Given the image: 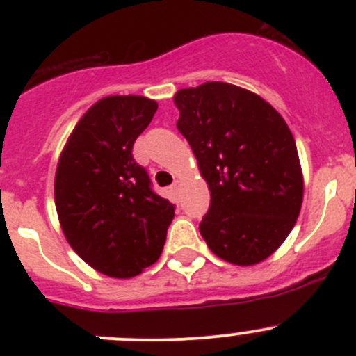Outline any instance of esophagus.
<instances>
[{
  "instance_id": "esophagus-1",
  "label": "esophagus",
  "mask_w": 356,
  "mask_h": 356,
  "mask_svg": "<svg viewBox=\"0 0 356 356\" xmlns=\"http://www.w3.org/2000/svg\"><path fill=\"white\" fill-rule=\"evenodd\" d=\"M181 181H174V184H172L170 186V189H172V191H179V189H181Z\"/></svg>"
}]
</instances>
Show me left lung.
<instances>
[{"mask_svg":"<svg viewBox=\"0 0 356 356\" xmlns=\"http://www.w3.org/2000/svg\"><path fill=\"white\" fill-rule=\"evenodd\" d=\"M174 103L179 132L210 189L201 236L229 264L265 260L288 238L303 203L288 124L264 98L227 82L179 89Z\"/></svg>","mask_w":356,"mask_h":356,"instance_id":"obj_1","label":"left lung"}]
</instances>
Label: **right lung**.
<instances>
[{
    "label": "right lung",
    "instance_id": "right-lung-1",
    "mask_svg": "<svg viewBox=\"0 0 356 356\" xmlns=\"http://www.w3.org/2000/svg\"><path fill=\"white\" fill-rule=\"evenodd\" d=\"M156 102L106 96L72 131L55 175V204L68 245L95 270L129 279L160 258L174 204L152 189L132 156Z\"/></svg>",
    "mask_w": 356,
    "mask_h": 356
}]
</instances>
